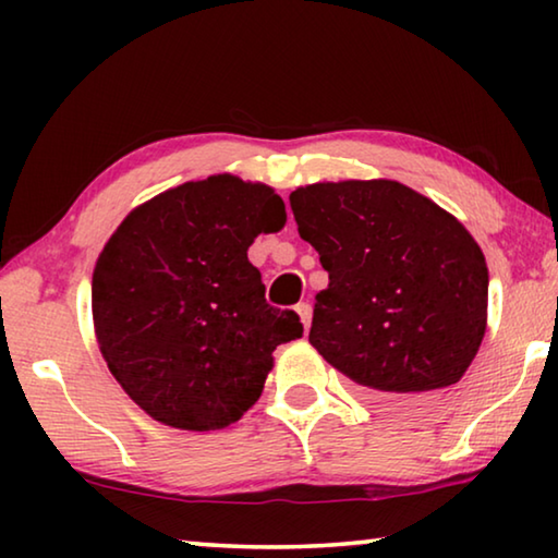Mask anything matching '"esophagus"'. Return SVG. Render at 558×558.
Returning <instances> with one entry per match:
<instances>
[{
    "label": "esophagus",
    "instance_id": "34e87169",
    "mask_svg": "<svg viewBox=\"0 0 558 558\" xmlns=\"http://www.w3.org/2000/svg\"><path fill=\"white\" fill-rule=\"evenodd\" d=\"M295 310H298V315L302 319V325H305V329H307L310 323H313V305H310V302H300Z\"/></svg>",
    "mask_w": 558,
    "mask_h": 558
}]
</instances>
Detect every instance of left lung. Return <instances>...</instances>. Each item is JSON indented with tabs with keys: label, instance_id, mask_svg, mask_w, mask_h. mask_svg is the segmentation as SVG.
<instances>
[{
	"label": "left lung",
	"instance_id": "obj_1",
	"mask_svg": "<svg viewBox=\"0 0 558 558\" xmlns=\"http://www.w3.org/2000/svg\"><path fill=\"white\" fill-rule=\"evenodd\" d=\"M298 231L329 272L310 344L386 405L458 384L487 327V263L456 216L391 179L290 194Z\"/></svg>",
	"mask_w": 558,
	"mask_h": 558
}]
</instances>
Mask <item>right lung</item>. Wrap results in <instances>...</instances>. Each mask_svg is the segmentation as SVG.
<instances>
[{"mask_svg": "<svg viewBox=\"0 0 558 558\" xmlns=\"http://www.w3.org/2000/svg\"><path fill=\"white\" fill-rule=\"evenodd\" d=\"M286 226L266 184L231 174L186 182L137 206L93 270V323L110 374L165 426L216 430L258 401L298 313L266 302L248 260Z\"/></svg>", "mask_w": 558, "mask_h": 558, "instance_id": "1", "label": "right lung"}]
</instances>
